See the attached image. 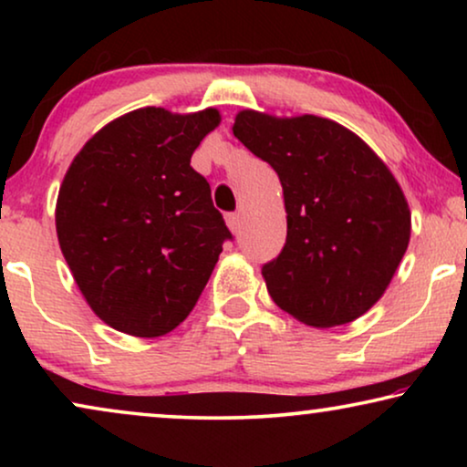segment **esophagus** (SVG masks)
<instances>
[{"instance_id":"esophagus-1","label":"esophagus","mask_w":467,"mask_h":467,"mask_svg":"<svg viewBox=\"0 0 467 467\" xmlns=\"http://www.w3.org/2000/svg\"><path fill=\"white\" fill-rule=\"evenodd\" d=\"M240 225H242V223H240V214H227V227L229 229H232V234H238L240 232Z\"/></svg>"}]
</instances>
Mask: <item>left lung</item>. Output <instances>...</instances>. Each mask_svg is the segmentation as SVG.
<instances>
[{
    "mask_svg": "<svg viewBox=\"0 0 467 467\" xmlns=\"http://www.w3.org/2000/svg\"><path fill=\"white\" fill-rule=\"evenodd\" d=\"M234 136L283 184L286 242L261 270L278 308L312 327L366 315L410 242V208L391 170L357 133L315 114L242 110Z\"/></svg>",
    "mask_w": 467,
    "mask_h": 467,
    "instance_id": "left-lung-1",
    "label": "left lung"
}]
</instances>
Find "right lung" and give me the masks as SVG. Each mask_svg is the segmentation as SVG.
Masks as SVG:
<instances>
[{
  "label": "right lung",
  "mask_w": 467,
  "mask_h": 467,
  "mask_svg": "<svg viewBox=\"0 0 467 467\" xmlns=\"http://www.w3.org/2000/svg\"><path fill=\"white\" fill-rule=\"evenodd\" d=\"M216 108H138L82 146L57 197V238L82 297L106 325L159 337L193 310L232 238L191 155Z\"/></svg>",
  "instance_id": "obj_1"
}]
</instances>
